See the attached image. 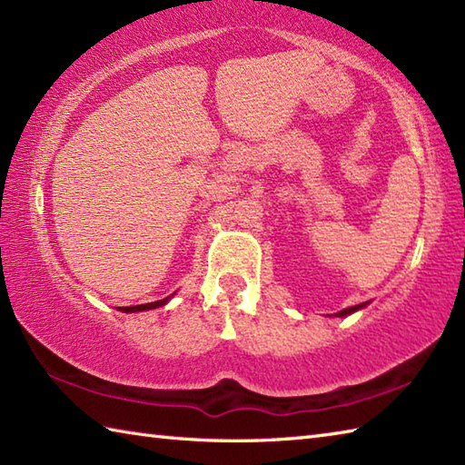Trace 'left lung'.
Segmentation results:
<instances>
[{
  "mask_svg": "<svg viewBox=\"0 0 465 465\" xmlns=\"http://www.w3.org/2000/svg\"><path fill=\"white\" fill-rule=\"evenodd\" d=\"M365 303H360V305H353V308H345V310H341V312H338L335 315H338V318H341V315H350V313H353V312H358L360 308H363Z\"/></svg>",
  "mask_w": 465,
  "mask_h": 465,
  "instance_id": "1",
  "label": "left lung"
}]
</instances>
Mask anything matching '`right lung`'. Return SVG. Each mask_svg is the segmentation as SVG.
I'll list each match as a JSON object with an SVG mask.
<instances>
[{
  "label": "right lung",
  "instance_id": "right-lung-1",
  "mask_svg": "<svg viewBox=\"0 0 465 465\" xmlns=\"http://www.w3.org/2000/svg\"><path fill=\"white\" fill-rule=\"evenodd\" d=\"M167 302L165 300H160V302H152V303H143V305H134V308H124V312H143V310H153V308H160V305H163Z\"/></svg>",
  "mask_w": 465,
  "mask_h": 465
}]
</instances>
